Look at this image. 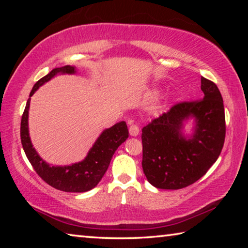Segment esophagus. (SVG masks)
Segmentation results:
<instances>
[{
	"label": "esophagus",
	"mask_w": 248,
	"mask_h": 248,
	"mask_svg": "<svg viewBox=\"0 0 248 248\" xmlns=\"http://www.w3.org/2000/svg\"><path fill=\"white\" fill-rule=\"evenodd\" d=\"M139 127H138L137 124H130V127H129V133H130V136L131 137H137L138 134H139Z\"/></svg>",
	"instance_id": "obj_1"
}]
</instances>
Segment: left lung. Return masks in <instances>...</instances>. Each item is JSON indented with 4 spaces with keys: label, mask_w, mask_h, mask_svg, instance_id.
I'll return each mask as SVG.
<instances>
[{
    "label": "left lung",
    "mask_w": 248,
    "mask_h": 248,
    "mask_svg": "<svg viewBox=\"0 0 248 248\" xmlns=\"http://www.w3.org/2000/svg\"><path fill=\"white\" fill-rule=\"evenodd\" d=\"M202 99L180 103L142 129V169L159 189H182L215 164L225 139L223 99L215 83L201 78ZM193 120L190 135L184 124Z\"/></svg>",
    "instance_id": "obj_1"
}]
</instances>
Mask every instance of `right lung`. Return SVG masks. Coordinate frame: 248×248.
<instances>
[{
	"mask_svg": "<svg viewBox=\"0 0 248 248\" xmlns=\"http://www.w3.org/2000/svg\"><path fill=\"white\" fill-rule=\"evenodd\" d=\"M75 73H77V68L72 65L56 68L33 85L20 123V139L28 161L31 162L36 173L46 183L56 189L65 192H85L97 186L104 174L106 173L116 150L128 139L129 131L124 121H119L112 127L105 129L96 139L95 143L83 161L64 166L50 165L39 156L31 143L28 128L31 98L36 91L56 75Z\"/></svg>",
	"mask_w": 248,
	"mask_h": 248,
	"instance_id": "add662e5",
	"label": "right lung"
}]
</instances>
